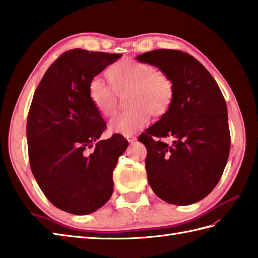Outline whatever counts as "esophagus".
<instances>
[{
  "instance_id": "1",
  "label": "esophagus",
  "mask_w": 258,
  "mask_h": 258,
  "mask_svg": "<svg viewBox=\"0 0 258 258\" xmlns=\"http://www.w3.org/2000/svg\"><path fill=\"white\" fill-rule=\"evenodd\" d=\"M125 139L128 140L129 144H135V142L137 141V137H135V136H127V137H125Z\"/></svg>"
}]
</instances>
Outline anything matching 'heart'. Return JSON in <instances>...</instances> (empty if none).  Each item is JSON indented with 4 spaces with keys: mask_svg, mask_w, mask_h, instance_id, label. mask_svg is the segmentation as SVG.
I'll list each match as a JSON object with an SVG mask.
<instances>
[{
    "mask_svg": "<svg viewBox=\"0 0 258 258\" xmlns=\"http://www.w3.org/2000/svg\"><path fill=\"white\" fill-rule=\"evenodd\" d=\"M106 77L111 87L101 79L94 78L88 85V96L102 116L111 117L117 109V95H128L127 106L130 109L118 114L109 123V129L114 134H135L145 127L150 116H165L173 104V81L148 62L136 59L117 61L107 68Z\"/></svg>",
    "mask_w": 258,
    "mask_h": 258,
    "instance_id": "heart-1",
    "label": "heart"
}]
</instances>
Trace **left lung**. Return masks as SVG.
Instances as JSON below:
<instances>
[{
	"instance_id": "obj_1",
	"label": "left lung",
	"mask_w": 258,
	"mask_h": 258,
	"mask_svg": "<svg viewBox=\"0 0 258 258\" xmlns=\"http://www.w3.org/2000/svg\"><path fill=\"white\" fill-rule=\"evenodd\" d=\"M174 84L169 112L146 130V170L153 192L163 201L188 205L201 201L219 183L230 154L227 108L222 91L201 62L175 49L138 55ZM157 138H170L169 144Z\"/></svg>"
}]
</instances>
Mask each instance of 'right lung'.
<instances>
[{
  "mask_svg": "<svg viewBox=\"0 0 258 258\" xmlns=\"http://www.w3.org/2000/svg\"><path fill=\"white\" fill-rule=\"evenodd\" d=\"M120 57L67 50L49 66L33 97L26 125L32 172L49 202L68 213H93L113 191V169L128 141L118 134L99 140L106 122L89 99L88 85Z\"/></svg>",
  "mask_w": 258,
  "mask_h": 258,
  "instance_id": "1",
  "label": "right lung"
}]
</instances>
